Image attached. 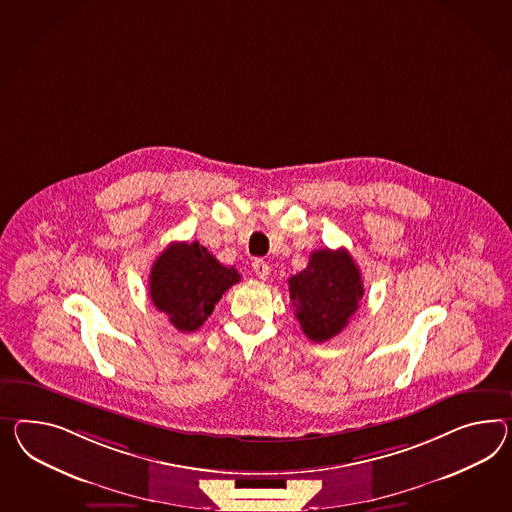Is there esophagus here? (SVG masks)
<instances>
[{
  "label": "esophagus",
  "mask_w": 512,
  "mask_h": 512,
  "mask_svg": "<svg viewBox=\"0 0 512 512\" xmlns=\"http://www.w3.org/2000/svg\"><path fill=\"white\" fill-rule=\"evenodd\" d=\"M252 269H254V275L258 276L260 280H267V276L271 273V267L267 265V262H263V260H254L252 262Z\"/></svg>",
  "instance_id": "1"
}]
</instances>
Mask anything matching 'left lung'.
I'll use <instances>...</instances> for the list:
<instances>
[{
    "instance_id": "left-lung-1",
    "label": "left lung",
    "mask_w": 512,
    "mask_h": 512,
    "mask_svg": "<svg viewBox=\"0 0 512 512\" xmlns=\"http://www.w3.org/2000/svg\"><path fill=\"white\" fill-rule=\"evenodd\" d=\"M288 284L302 332L315 343L340 334L364 297L360 269L345 249L315 250L306 269Z\"/></svg>"
}]
</instances>
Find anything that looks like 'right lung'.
Segmentation results:
<instances>
[{"label": "right lung", "mask_w": 512, "mask_h": 512, "mask_svg": "<svg viewBox=\"0 0 512 512\" xmlns=\"http://www.w3.org/2000/svg\"><path fill=\"white\" fill-rule=\"evenodd\" d=\"M239 282L236 267L195 243H171L150 271V299L174 327L193 332L204 325L224 291Z\"/></svg>", "instance_id": "1"}]
</instances>
